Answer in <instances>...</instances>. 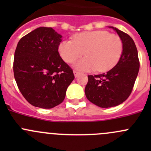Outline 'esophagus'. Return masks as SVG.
Segmentation results:
<instances>
[{
    "label": "esophagus",
    "instance_id": "esophagus-1",
    "mask_svg": "<svg viewBox=\"0 0 151 151\" xmlns=\"http://www.w3.org/2000/svg\"><path fill=\"white\" fill-rule=\"evenodd\" d=\"M74 77H77V76L80 74V72H78V71H74Z\"/></svg>",
    "mask_w": 151,
    "mask_h": 151
}]
</instances>
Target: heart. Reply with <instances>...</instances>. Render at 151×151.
Segmentation results:
<instances>
[{
	"mask_svg": "<svg viewBox=\"0 0 151 151\" xmlns=\"http://www.w3.org/2000/svg\"><path fill=\"white\" fill-rule=\"evenodd\" d=\"M85 55L86 57L74 63L82 71L96 70L104 72L118 63L123 53V42L118 35L106 30L83 32L74 36V42L63 40L59 44L58 52L66 63H73Z\"/></svg>",
	"mask_w": 151,
	"mask_h": 151,
	"instance_id": "heart-1",
	"label": "heart"
}]
</instances>
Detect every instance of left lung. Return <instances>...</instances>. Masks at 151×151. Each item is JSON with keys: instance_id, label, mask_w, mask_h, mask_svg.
I'll use <instances>...</instances> for the list:
<instances>
[{"instance_id": "obj_1", "label": "left lung", "mask_w": 151, "mask_h": 151, "mask_svg": "<svg viewBox=\"0 0 151 151\" xmlns=\"http://www.w3.org/2000/svg\"><path fill=\"white\" fill-rule=\"evenodd\" d=\"M109 28L113 29L122 40V55L118 63L106 73L88 75L85 88L87 99L101 108L118 106L127 99L139 69L137 50L132 37L118 28Z\"/></svg>"}]
</instances>
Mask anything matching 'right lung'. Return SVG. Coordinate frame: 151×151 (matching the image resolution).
<instances>
[{
  "instance_id": "1",
  "label": "right lung",
  "mask_w": 151,
  "mask_h": 151,
  "mask_svg": "<svg viewBox=\"0 0 151 151\" xmlns=\"http://www.w3.org/2000/svg\"><path fill=\"white\" fill-rule=\"evenodd\" d=\"M62 36L39 27L19 41L14 52V74L24 98L36 107L51 109L63 102L73 71L61 58Z\"/></svg>"
}]
</instances>
